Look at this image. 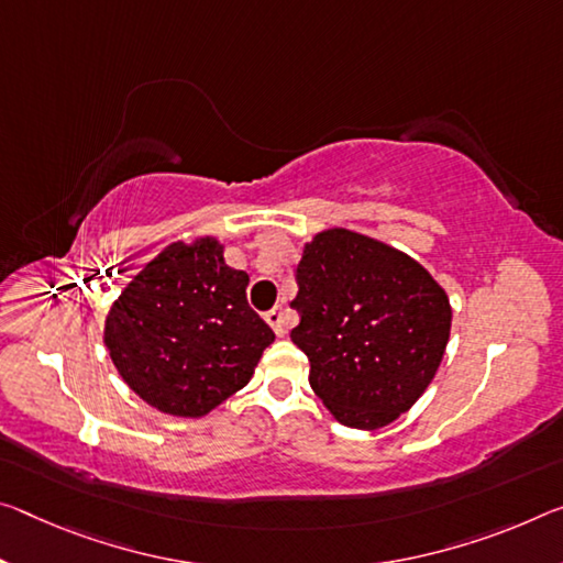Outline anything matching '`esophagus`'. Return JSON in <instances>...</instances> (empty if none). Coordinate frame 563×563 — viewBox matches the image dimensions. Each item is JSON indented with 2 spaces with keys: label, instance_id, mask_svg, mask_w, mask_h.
Here are the masks:
<instances>
[{
  "label": "esophagus",
  "instance_id": "esophagus-1",
  "mask_svg": "<svg viewBox=\"0 0 563 563\" xmlns=\"http://www.w3.org/2000/svg\"><path fill=\"white\" fill-rule=\"evenodd\" d=\"M265 320H267V325L273 328V333L278 335V338H283L285 335V323H283V308H273L271 313H265Z\"/></svg>",
  "mask_w": 563,
  "mask_h": 563
}]
</instances>
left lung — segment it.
Instances as JSON below:
<instances>
[{
  "mask_svg": "<svg viewBox=\"0 0 563 563\" xmlns=\"http://www.w3.org/2000/svg\"><path fill=\"white\" fill-rule=\"evenodd\" d=\"M290 330L310 388L347 428L376 431L423 396L451 335L445 290L413 257L330 228L302 247Z\"/></svg>",
  "mask_w": 563,
  "mask_h": 563,
  "instance_id": "left-lung-1",
  "label": "left lung"
}]
</instances>
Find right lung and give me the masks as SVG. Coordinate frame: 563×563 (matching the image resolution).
<instances>
[{
    "instance_id": "add662e5",
    "label": "right lung",
    "mask_w": 563,
    "mask_h": 563,
    "mask_svg": "<svg viewBox=\"0 0 563 563\" xmlns=\"http://www.w3.org/2000/svg\"><path fill=\"white\" fill-rule=\"evenodd\" d=\"M247 273L216 238L169 243L128 283L104 320V345L135 394L167 416L200 418L247 386L275 341L247 306Z\"/></svg>"
}]
</instances>
